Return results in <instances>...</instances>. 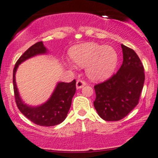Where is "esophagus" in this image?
Masks as SVG:
<instances>
[{
    "instance_id": "obj_1",
    "label": "esophagus",
    "mask_w": 158,
    "mask_h": 158,
    "mask_svg": "<svg viewBox=\"0 0 158 158\" xmlns=\"http://www.w3.org/2000/svg\"><path fill=\"white\" fill-rule=\"evenodd\" d=\"M86 84V82L78 80V81H77V82H76V88H77V89H81V88L84 87Z\"/></svg>"
}]
</instances>
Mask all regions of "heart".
Instances as JSON below:
<instances>
[{"label":"heart","instance_id":"obj_1","mask_svg":"<svg viewBox=\"0 0 158 158\" xmlns=\"http://www.w3.org/2000/svg\"><path fill=\"white\" fill-rule=\"evenodd\" d=\"M70 57L79 66H86L89 78L100 81L108 78L113 73L118 61V53L110 45H101L94 42H86L76 46L70 51ZM65 64L70 69L74 65L65 60Z\"/></svg>","mask_w":158,"mask_h":158}]
</instances>
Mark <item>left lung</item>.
<instances>
[{"mask_svg":"<svg viewBox=\"0 0 158 158\" xmlns=\"http://www.w3.org/2000/svg\"><path fill=\"white\" fill-rule=\"evenodd\" d=\"M123 62L118 72L95 85L94 107L102 119L118 121L137 105L145 81L144 68L132 49L122 45Z\"/></svg>","mask_w":158,"mask_h":158,"instance_id":"left-lung-1","label":"left lung"}]
</instances>
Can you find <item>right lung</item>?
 Returning <instances> with one entry per match:
<instances>
[{
  "mask_svg": "<svg viewBox=\"0 0 158 158\" xmlns=\"http://www.w3.org/2000/svg\"><path fill=\"white\" fill-rule=\"evenodd\" d=\"M48 50L43 42L32 45L20 56L13 69V88L17 107L28 119L40 126H54L63 122L69 110L72 100L76 91L75 80L70 83L58 82L50 98L43 104L33 106L26 104L20 96L18 89L15 74L19 65L30 58L47 54Z\"/></svg>",
  "mask_w": 158,
  "mask_h": 158,
  "instance_id": "add662e5",
  "label": "right lung"
}]
</instances>
